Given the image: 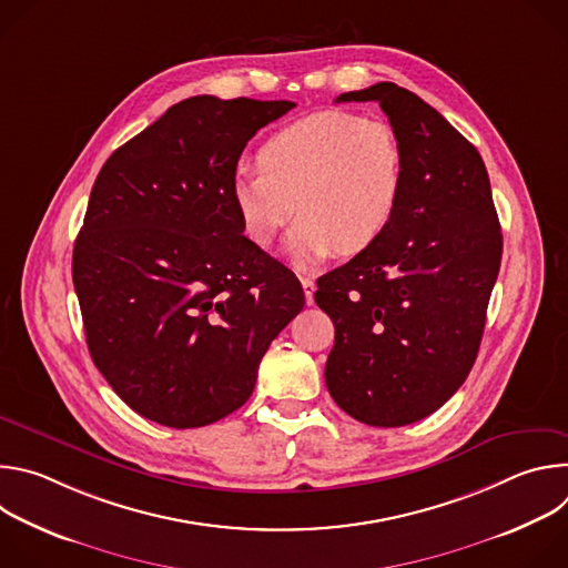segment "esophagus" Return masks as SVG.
<instances>
[{"label": "esophagus", "mask_w": 568, "mask_h": 568, "mask_svg": "<svg viewBox=\"0 0 568 568\" xmlns=\"http://www.w3.org/2000/svg\"><path fill=\"white\" fill-rule=\"evenodd\" d=\"M301 285H303V292H305V303L312 305V303H314V281L307 278V276H303V278H301Z\"/></svg>", "instance_id": "obj_1"}]
</instances>
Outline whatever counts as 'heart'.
Returning a JSON list of instances; mask_svg holds the SVG:
<instances>
[{
	"mask_svg": "<svg viewBox=\"0 0 568 568\" xmlns=\"http://www.w3.org/2000/svg\"><path fill=\"white\" fill-rule=\"evenodd\" d=\"M258 169H240L231 200L242 231L261 247L298 217L287 252L298 267L335 250L355 256L390 226L404 193V148L390 123L318 110L276 130L258 148Z\"/></svg>",
	"mask_w": 568,
	"mask_h": 568,
	"instance_id": "b5f03b06",
	"label": "heart"
}]
</instances>
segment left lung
<instances>
[{
    "label": "left lung",
    "instance_id": "8db88e82",
    "mask_svg": "<svg viewBox=\"0 0 568 568\" xmlns=\"http://www.w3.org/2000/svg\"><path fill=\"white\" fill-rule=\"evenodd\" d=\"M377 101L404 148L399 209L375 245L316 281L335 323L326 386L371 427L440 409L469 375L499 274L504 237L478 150L395 83L346 92Z\"/></svg>",
    "mask_w": 568,
    "mask_h": 568
}]
</instances>
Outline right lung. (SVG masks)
I'll list each match as a JSON object with an SVG mask.
<instances>
[{
    "label": "right lung",
    "instance_id": "add662e5",
    "mask_svg": "<svg viewBox=\"0 0 568 568\" xmlns=\"http://www.w3.org/2000/svg\"><path fill=\"white\" fill-rule=\"evenodd\" d=\"M292 101L186 99L101 169L71 276L97 368L139 416L211 425L250 399L305 294L242 233L231 180Z\"/></svg>",
    "mask_w": 568,
    "mask_h": 568
}]
</instances>
